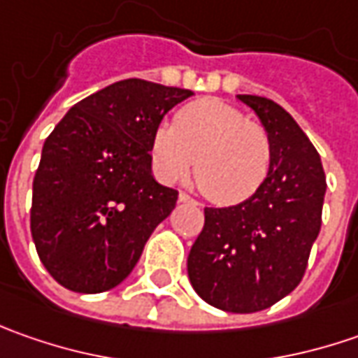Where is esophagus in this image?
I'll return each instance as SVG.
<instances>
[{
    "instance_id": "esophagus-1",
    "label": "esophagus",
    "mask_w": 358,
    "mask_h": 358,
    "mask_svg": "<svg viewBox=\"0 0 358 358\" xmlns=\"http://www.w3.org/2000/svg\"><path fill=\"white\" fill-rule=\"evenodd\" d=\"M179 201H181V203H191V205H197V201L193 199L191 195H187V193H183V191L179 193Z\"/></svg>"
}]
</instances>
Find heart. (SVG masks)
Masks as SVG:
<instances>
[{
	"label": "heart",
	"instance_id": "heart-1",
	"mask_svg": "<svg viewBox=\"0 0 358 358\" xmlns=\"http://www.w3.org/2000/svg\"><path fill=\"white\" fill-rule=\"evenodd\" d=\"M149 155L163 183L183 181L195 161V177L209 199L237 205L267 181L273 145L263 125L221 99H199L177 111L173 123L153 129Z\"/></svg>",
	"mask_w": 358,
	"mask_h": 358
}]
</instances>
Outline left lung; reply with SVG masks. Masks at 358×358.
Instances as JSON below:
<instances>
[{"mask_svg": "<svg viewBox=\"0 0 358 358\" xmlns=\"http://www.w3.org/2000/svg\"><path fill=\"white\" fill-rule=\"evenodd\" d=\"M271 137L273 165L251 199L205 209L187 273L195 293L229 313L268 309L301 282L321 231L324 171L309 137L281 105L237 95Z\"/></svg>", "mask_w": 358, "mask_h": 358, "instance_id": "8db88e82", "label": "left lung"}]
</instances>
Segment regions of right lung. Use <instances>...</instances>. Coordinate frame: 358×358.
I'll use <instances>...</instances> for the list:
<instances>
[{
	"label": "right lung",
	"mask_w": 358,
	"mask_h": 358,
	"mask_svg": "<svg viewBox=\"0 0 358 358\" xmlns=\"http://www.w3.org/2000/svg\"><path fill=\"white\" fill-rule=\"evenodd\" d=\"M193 91L123 79L76 103L51 131L34 179L31 237L49 275L103 293L137 265L177 191L151 171L149 143Z\"/></svg>",
	"instance_id": "1"
}]
</instances>
